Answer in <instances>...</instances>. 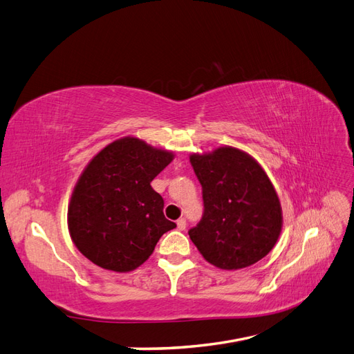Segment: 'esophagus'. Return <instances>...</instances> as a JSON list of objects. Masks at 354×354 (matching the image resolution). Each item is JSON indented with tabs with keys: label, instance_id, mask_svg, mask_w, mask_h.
<instances>
[{
	"label": "esophagus",
	"instance_id": "34e87169",
	"mask_svg": "<svg viewBox=\"0 0 354 354\" xmlns=\"http://www.w3.org/2000/svg\"><path fill=\"white\" fill-rule=\"evenodd\" d=\"M186 226H187V221H186L185 217H181V218L177 220V227H178V230H185Z\"/></svg>",
	"mask_w": 354,
	"mask_h": 354
}]
</instances>
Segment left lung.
<instances>
[{"label": "left lung", "instance_id": "left-lung-1", "mask_svg": "<svg viewBox=\"0 0 354 354\" xmlns=\"http://www.w3.org/2000/svg\"><path fill=\"white\" fill-rule=\"evenodd\" d=\"M203 212L189 236L208 263L236 270L272 251L282 229L279 199L255 160L234 147L192 155Z\"/></svg>", "mask_w": 354, "mask_h": 354}]
</instances>
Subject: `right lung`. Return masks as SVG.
I'll use <instances>...</instances> for the list:
<instances>
[{"label": "right lung", "instance_id": "add662e5", "mask_svg": "<svg viewBox=\"0 0 354 354\" xmlns=\"http://www.w3.org/2000/svg\"><path fill=\"white\" fill-rule=\"evenodd\" d=\"M173 153L125 137L93 158L75 186L68 211L71 238L90 261L113 272L143 264L177 224L151 186Z\"/></svg>", "mask_w": 354, "mask_h": 354}]
</instances>
